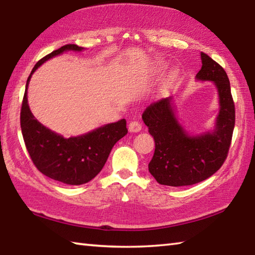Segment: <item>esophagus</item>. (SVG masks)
<instances>
[{"label":"esophagus","mask_w":255,"mask_h":255,"mask_svg":"<svg viewBox=\"0 0 255 255\" xmlns=\"http://www.w3.org/2000/svg\"><path fill=\"white\" fill-rule=\"evenodd\" d=\"M128 129L130 132H138L141 130V124L137 120H132V122L129 123L128 125Z\"/></svg>","instance_id":"esophagus-1"}]
</instances>
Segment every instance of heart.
Returning a JSON list of instances; mask_svg holds the SVG:
<instances>
[{
    "mask_svg": "<svg viewBox=\"0 0 255 255\" xmlns=\"http://www.w3.org/2000/svg\"><path fill=\"white\" fill-rule=\"evenodd\" d=\"M165 68H166V64L159 63V64H158V68H157V70H163V69H165Z\"/></svg>",
    "mask_w": 255,
    "mask_h": 255,
    "instance_id": "b5f03b06",
    "label": "heart"
}]
</instances>
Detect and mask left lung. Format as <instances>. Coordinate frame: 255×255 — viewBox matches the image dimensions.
Here are the masks:
<instances>
[{
    "instance_id": "8db88e82",
    "label": "left lung",
    "mask_w": 255,
    "mask_h": 255,
    "mask_svg": "<svg viewBox=\"0 0 255 255\" xmlns=\"http://www.w3.org/2000/svg\"><path fill=\"white\" fill-rule=\"evenodd\" d=\"M196 79L213 81L219 91L220 113L212 132L191 136L176 118L173 98L150 104L141 118L154 137L155 152L148 164L149 173L161 185L188 186L216 173L228 157L235 125V107L228 75L204 52Z\"/></svg>"
}]
</instances>
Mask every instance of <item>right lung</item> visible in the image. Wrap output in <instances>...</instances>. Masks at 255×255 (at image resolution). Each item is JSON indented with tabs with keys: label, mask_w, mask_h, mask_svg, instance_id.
<instances>
[{
	"label": "right lung",
	"mask_w": 255,
	"mask_h": 255,
	"mask_svg": "<svg viewBox=\"0 0 255 255\" xmlns=\"http://www.w3.org/2000/svg\"><path fill=\"white\" fill-rule=\"evenodd\" d=\"M82 51L77 44H66L39 60L26 80L21 108V130L32 161L43 175L68 185L90 182L100 173L113 147L127 135L126 120L105 125L77 137L63 136L50 130L34 118L27 104V86L32 73L49 59L64 51Z\"/></svg>",
	"instance_id": "obj_1"
}]
</instances>
